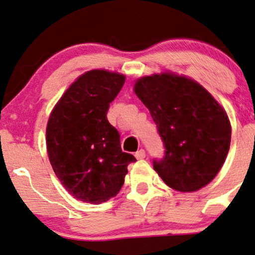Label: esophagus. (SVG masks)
<instances>
[{
  "mask_svg": "<svg viewBox=\"0 0 255 255\" xmlns=\"http://www.w3.org/2000/svg\"><path fill=\"white\" fill-rule=\"evenodd\" d=\"M135 157H136L137 159H142L145 157V151L143 150V149H140V150L135 152Z\"/></svg>",
  "mask_w": 255,
  "mask_h": 255,
  "instance_id": "obj_1",
  "label": "esophagus"
}]
</instances>
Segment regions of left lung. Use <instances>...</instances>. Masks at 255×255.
<instances>
[{
	"label": "left lung",
	"instance_id": "8db88e82",
	"mask_svg": "<svg viewBox=\"0 0 255 255\" xmlns=\"http://www.w3.org/2000/svg\"><path fill=\"white\" fill-rule=\"evenodd\" d=\"M135 93L150 112L164 145L155 171L170 188L191 192L218 174L230 149L231 125L204 87L170 73L141 78Z\"/></svg>",
	"mask_w": 255,
	"mask_h": 255
}]
</instances>
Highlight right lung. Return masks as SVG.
Returning <instances> with one entry per match:
<instances>
[{
  "label": "right lung",
  "mask_w": 255,
  "mask_h": 255,
  "mask_svg": "<svg viewBox=\"0 0 255 255\" xmlns=\"http://www.w3.org/2000/svg\"><path fill=\"white\" fill-rule=\"evenodd\" d=\"M125 76L93 70L78 78L49 118L46 148L54 174L79 201L100 204L117 196L127 167L136 161L121 149L120 134L107 120Z\"/></svg>",
  "instance_id": "add662e5"
}]
</instances>
